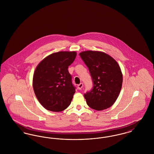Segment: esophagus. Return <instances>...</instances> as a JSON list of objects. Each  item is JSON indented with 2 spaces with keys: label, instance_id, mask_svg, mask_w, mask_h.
<instances>
[{
  "label": "esophagus",
  "instance_id": "1",
  "mask_svg": "<svg viewBox=\"0 0 154 154\" xmlns=\"http://www.w3.org/2000/svg\"><path fill=\"white\" fill-rule=\"evenodd\" d=\"M83 84L82 83H81L79 85H78V88L79 89V90H81L83 88Z\"/></svg>",
  "mask_w": 154,
  "mask_h": 154
}]
</instances>
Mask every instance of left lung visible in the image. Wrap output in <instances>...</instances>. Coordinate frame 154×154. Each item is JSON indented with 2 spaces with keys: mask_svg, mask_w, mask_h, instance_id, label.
Listing matches in <instances>:
<instances>
[{
  "mask_svg": "<svg viewBox=\"0 0 154 154\" xmlns=\"http://www.w3.org/2000/svg\"><path fill=\"white\" fill-rule=\"evenodd\" d=\"M89 68L93 88L84 94L89 106L97 111L109 108L118 97L123 76L120 66L112 57L103 52L86 51L79 54Z\"/></svg>",
  "mask_w": 154,
  "mask_h": 154,
  "instance_id": "obj_1",
  "label": "left lung"
}]
</instances>
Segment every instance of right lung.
Instances as JSON below:
<instances>
[{
    "mask_svg": "<svg viewBox=\"0 0 154 154\" xmlns=\"http://www.w3.org/2000/svg\"><path fill=\"white\" fill-rule=\"evenodd\" d=\"M76 56L75 51H60L46 57L37 66L33 88L39 103L46 109L60 112L70 105L76 88L68 68Z\"/></svg>",
    "mask_w": 154,
    "mask_h": 154,
    "instance_id": "add662e5",
    "label": "right lung"
}]
</instances>
